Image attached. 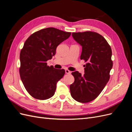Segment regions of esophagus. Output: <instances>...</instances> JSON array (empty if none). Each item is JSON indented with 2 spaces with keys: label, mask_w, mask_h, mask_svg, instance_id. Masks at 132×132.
I'll return each instance as SVG.
<instances>
[{
  "label": "esophagus",
  "mask_w": 132,
  "mask_h": 132,
  "mask_svg": "<svg viewBox=\"0 0 132 132\" xmlns=\"http://www.w3.org/2000/svg\"><path fill=\"white\" fill-rule=\"evenodd\" d=\"M65 73H66V74H70V73H71V71H69V70L66 69V70H65Z\"/></svg>",
  "instance_id": "obj_1"
}]
</instances>
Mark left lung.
Listing matches in <instances>:
<instances>
[{
  "instance_id": "obj_1",
  "label": "left lung",
  "mask_w": 132,
  "mask_h": 132,
  "mask_svg": "<svg viewBox=\"0 0 132 132\" xmlns=\"http://www.w3.org/2000/svg\"><path fill=\"white\" fill-rule=\"evenodd\" d=\"M75 40L82 46L80 59L84 60L85 74L71 73L74 82L70 85V94L81 103L93 101L100 94L109 81L113 66L112 50L102 35L92 31L73 32Z\"/></svg>"
}]
</instances>
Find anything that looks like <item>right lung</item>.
<instances>
[{"instance_id":"add662e5","label":"right lung","mask_w":132,"mask_h":132,"mask_svg":"<svg viewBox=\"0 0 132 132\" xmlns=\"http://www.w3.org/2000/svg\"><path fill=\"white\" fill-rule=\"evenodd\" d=\"M71 35L54 27L35 32L28 38L20 54L19 73L25 88L32 97L45 100L52 97L57 82L64 69L47 65V61L55 54L57 46Z\"/></svg>"}]
</instances>
